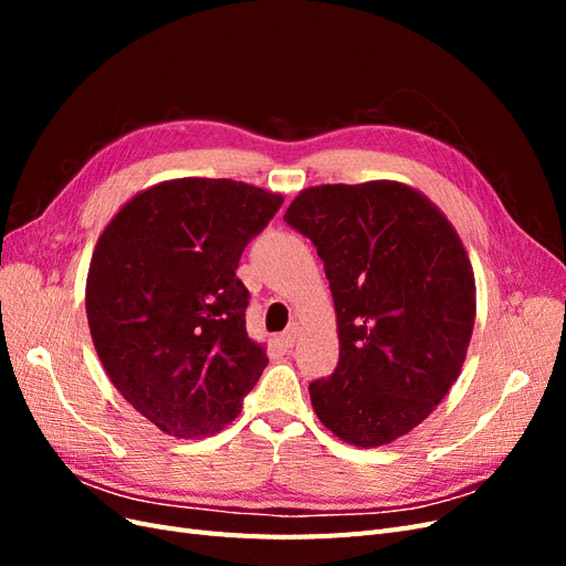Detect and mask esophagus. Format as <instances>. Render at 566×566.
<instances>
[{"label": "esophagus", "mask_w": 566, "mask_h": 566, "mask_svg": "<svg viewBox=\"0 0 566 566\" xmlns=\"http://www.w3.org/2000/svg\"><path fill=\"white\" fill-rule=\"evenodd\" d=\"M295 339H297V328H290V331H285V333L279 337L281 347H285V349L293 347V345H295Z\"/></svg>", "instance_id": "esophagus-1"}]
</instances>
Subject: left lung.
Segmentation results:
<instances>
[{
	"label": "left lung",
	"instance_id": "8db88e82",
	"mask_svg": "<svg viewBox=\"0 0 566 566\" xmlns=\"http://www.w3.org/2000/svg\"><path fill=\"white\" fill-rule=\"evenodd\" d=\"M316 245L337 314L339 364L310 385L318 420L352 447L408 434L447 397L476 314L458 231L401 181L321 184L283 214Z\"/></svg>",
	"mask_w": 566,
	"mask_h": 566
}]
</instances>
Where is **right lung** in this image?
Segmentation results:
<instances>
[{"mask_svg": "<svg viewBox=\"0 0 566 566\" xmlns=\"http://www.w3.org/2000/svg\"><path fill=\"white\" fill-rule=\"evenodd\" d=\"M281 205V193L243 181L169 179L136 193L98 235L84 293L94 347L160 432L224 430L266 368L235 269Z\"/></svg>", "mask_w": 566, "mask_h": 566, "instance_id": "obj_1", "label": "right lung"}]
</instances>
